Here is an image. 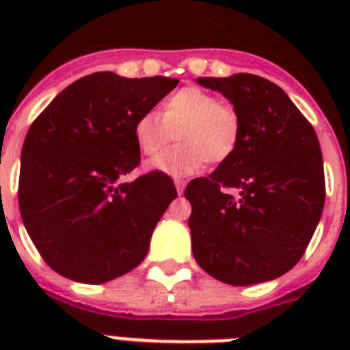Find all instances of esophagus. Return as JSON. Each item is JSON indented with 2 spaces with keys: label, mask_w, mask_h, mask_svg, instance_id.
I'll use <instances>...</instances> for the list:
<instances>
[{
  "label": "esophagus",
  "mask_w": 350,
  "mask_h": 350,
  "mask_svg": "<svg viewBox=\"0 0 350 350\" xmlns=\"http://www.w3.org/2000/svg\"><path fill=\"white\" fill-rule=\"evenodd\" d=\"M176 185V191H178V194H183V191H185V180H176L174 181Z\"/></svg>",
  "instance_id": "esophagus-1"
}]
</instances>
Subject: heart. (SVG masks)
<instances>
[{
  "label": "heart",
  "mask_w": 350,
  "mask_h": 350,
  "mask_svg": "<svg viewBox=\"0 0 350 350\" xmlns=\"http://www.w3.org/2000/svg\"><path fill=\"white\" fill-rule=\"evenodd\" d=\"M176 132L178 145L148 161L147 169L181 178L202 169L205 161L221 163L236 150L239 137L238 112L207 90L183 87L170 94L161 112L148 111L134 123L139 152L156 156Z\"/></svg>",
  "instance_id": "heart-1"
}]
</instances>
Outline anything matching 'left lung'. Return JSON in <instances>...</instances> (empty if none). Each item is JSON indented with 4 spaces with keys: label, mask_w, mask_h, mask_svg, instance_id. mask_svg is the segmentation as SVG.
<instances>
[{
    "label": "left lung",
    "mask_w": 350,
    "mask_h": 350,
    "mask_svg": "<svg viewBox=\"0 0 350 350\" xmlns=\"http://www.w3.org/2000/svg\"><path fill=\"white\" fill-rule=\"evenodd\" d=\"M234 105L239 137L229 159L185 189L192 254L229 285L280 278L304 256L325 203L314 129L278 85L254 74L198 78Z\"/></svg>",
    "instance_id": "8db88e82"
}]
</instances>
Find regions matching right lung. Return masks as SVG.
Listing matches in <instances>:
<instances>
[{"label":"right lung","mask_w":350,"mask_h":350,"mask_svg":"<svg viewBox=\"0 0 350 350\" xmlns=\"http://www.w3.org/2000/svg\"><path fill=\"white\" fill-rule=\"evenodd\" d=\"M178 79L94 72L74 81L30 125L19 170V213L57 274L111 282L143 261L159 218L178 196L167 174L121 178L139 165L134 123Z\"/></svg>","instance_id":"1"}]
</instances>
